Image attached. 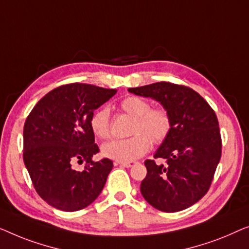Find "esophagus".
<instances>
[{"instance_id":"1","label":"esophagus","mask_w":249,"mask_h":249,"mask_svg":"<svg viewBox=\"0 0 249 249\" xmlns=\"http://www.w3.org/2000/svg\"><path fill=\"white\" fill-rule=\"evenodd\" d=\"M117 164H120V166L122 167H125V168H131L133 164H134V162H117Z\"/></svg>"}]
</instances>
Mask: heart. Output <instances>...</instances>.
<instances>
[{
	"label": "heart",
	"mask_w": 249,
	"mask_h": 249,
	"mask_svg": "<svg viewBox=\"0 0 249 249\" xmlns=\"http://www.w3.org/2000/svg\"><path fill=\"white\" fill-rule=\"evenodd\" d=\"M120 107L134 118L131 127L133 136L104 144L101 152L106 158L117 162H131L144 156L151 148V142L161 144L170 134L173 121L166 108H151L148 100L135 96L122 100ZM109 114L107 107H101L90 118V128L98 139L106 140L110 136Z\"/></svg>",
	"instance_id": "1"
}]
</instances>
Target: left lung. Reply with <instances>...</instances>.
I'll list each match as a JSON object with an SVG mask.
<instances>
[{
    "instance_id": "obj_1",
    "label": "left lung",
    "mask_w": 249,
    "mask_h": 249,
    "mask_svg": "<svg viewBox=\"0 0 249 249\" xmlns=\"http://www.w3.org/2000/svg\"><path fill=\"white\" fill-rule=\"evenodd\" d=\"M136 96L152 98L170 113L173 127L155 159L145 160L141 194L153 208L178 212L208 193L221 158V135L214 110L204 98L185 86L170 82L129 88Z\"/></svg>"
}]
</instances>
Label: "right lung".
Here are the masks:
<instances>
[{"mask_svg":"<svg viewBox=\"0 0 249 249\" xmlns=\"http://www.w3.org/2000/svg\"><path fill=\"white\" fill-rule=\"evenodd\" d=\"M117 90L86 83L55 88L36 104L23 127V161L38 195L62 211H79L103 191L113 161L99 152L90 128L93 111ZM86 162L85 170L72 168Z\"/></svg>","mask_w":249,"mask_h":249,"instance_id":"add662e5","label":"right lung"}]
</instances>
